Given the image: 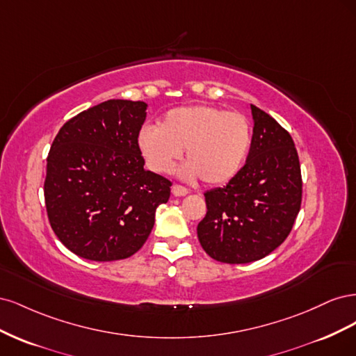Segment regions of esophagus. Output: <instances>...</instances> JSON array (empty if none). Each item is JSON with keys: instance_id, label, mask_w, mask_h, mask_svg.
Instances as JSON below:
<instances>
[{"instance_id": "34e87169", "label": "esophagus", "mask_w": 356, "mask_h": 356, "mask_svg": "<svg viewBox=\"0 0 356 356\" xmlns=\"http://www.w3.org/2000/svg\"><path fill=\"white\" fill-rule=\"evenodd\" d=\"M172 195H174L175 197H182V196H187L188 195V190L186 187L182 186H178L175 184L174 187H172Z\"/></svg>"}]
</instances>
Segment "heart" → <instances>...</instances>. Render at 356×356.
<instances>
[{"instance_id":"heart-1","label":"heart","mask_w":356,"mask_h":356,"mask_svg":"<svg viewBox=\"0 0 356 356\" xmlns=\"http://www.w3.org/2000/svg\"><path fill=\"white\" fill-rule=\"evenodd\" d=\"M136 143L147 166L157 174L174 168L186 148L181 177H200L204 184L218 186L239 174L250 154L252 129L242 113L190 105L168 111L159 126H144Z\"/></svg>"}]
</instances>
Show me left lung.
Segmentation results:
<instances>
[{"mask_svg": "<svg viewBox=\"0 0 356 356\" xmlns=\"http://www.w3.org/2000/svg\"><path fill=\"white\" fill-rule=\"evenodd\" d=\"M252 144L245 166L227 186L204 193L208 212L197 225L213 260L246 264L275 251L293 229L301 204L294 141L273 117L251 105Z\"/></svg>", "mask_w": 356, "mask_h": 356, "instance_id": "8db88e82", "label": "left lung"}]
</instances>
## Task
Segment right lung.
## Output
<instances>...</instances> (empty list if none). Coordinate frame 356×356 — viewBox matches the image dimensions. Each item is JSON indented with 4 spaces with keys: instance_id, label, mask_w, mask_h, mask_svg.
Returning a JSON list of instances; mask_svg holds the SVG:
<instances>
[{
    "instance_id": "obj_1",
    "label": "right lung",
    "mask_w": 356,
    "mask_h": 356,
    "mask_svg": "<svg viewBox=\"0 0 356 356\" xmlns=\"http://www.w3.org/2000/svg\"><path fill=\"white\" fill-rule=\"evenodd\" d=\"M143 101L110 99L60 127L47 156L44 199L49 221L71 252L117 261L141 250L170 181L145 170L138 134Z\"/></svg>"
}]
</instances>
